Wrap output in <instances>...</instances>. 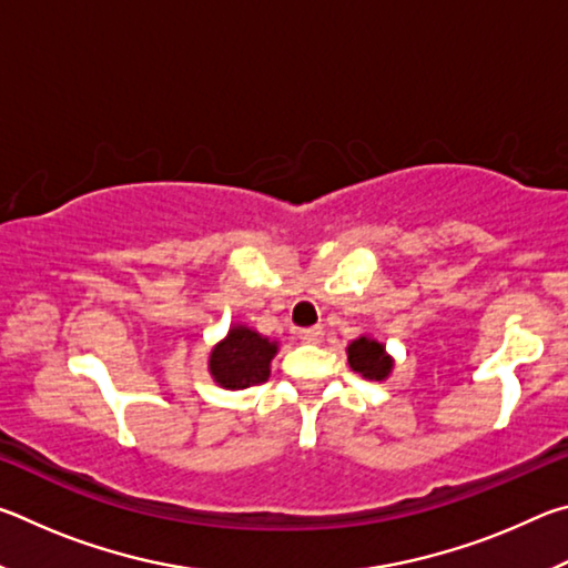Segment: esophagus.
I'll use <instances>...</instances> for the list:
<instances>
[{"label":"esophagus","mask_w":568,"mask_h":568,"mask_svg":"<svg viewBox=\"0 0 568 568\" xmlns=\"http://www.w3.org/2000/svg\"><path fill=\"white\" fill-rule=\"evenodd\" d=\"M297 338L305 343H321L323 341V328L321 325H311V328H297Z\"/></svg>","instance_id":"obj_1"}]
</instances>
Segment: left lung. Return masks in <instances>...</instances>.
I'll list each match as a JSON object with an SVG mask.
<instances>
[{
	"label": "left lung",
	"instance_id": "left-lung-1",
	"mask_svg": "<svg viewBox=\"0 0 568 568\" xmlns=\"http://www.w3.org/2000/svg\"><path fill=\"white\" fill-rule=\"evenodd\" d=\"M348 363L363 378L383 381L393 368V361L383 351V345L371 338H358L348 345Z\"/></svg>",
	"mask_w": 568,
	"mask_h": 568
}]
</instances>
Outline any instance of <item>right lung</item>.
<instances>
[{
    "instance_id": "right-lung-1",
    "label": "right lung",
    "mask_w": 568,
    "mask_h": 568,
    "mask_svg": "<svg viewBox=\"0 0 568 568\" xmlns=\"http://www.w3.org/2000/svg\"><path fill=\"white\" fill-rule=\"evenodd\" d=\"M277 345L247 328H233L210 355V373L225 388L261 386L271 376Z\"/></svg>"
}]
</instances>
